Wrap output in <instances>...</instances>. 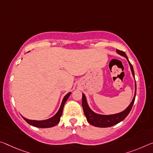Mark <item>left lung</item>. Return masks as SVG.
Listing matches in <instances>:
<instances>
[{
	"label": "left lung",
	"mask_w": 153,
	"mask_h": 153,
	"mask_svg": "<svg viewBox=\"0 0 153 153\" xmlns=\"http://www.w3.org/2000/svg\"><path fill=\"white\" fill-rule=\"evenodd\" d=\"M116 52H117V54L127 59L130 66V69H131V71L133 77L135 79V74H134V71H133V68L132 65L131 64V62H129V59H128L127 56L126 55L125 53L124 52H123V51L116 50ZM135 95H136V82H135V79L134 97H133L131 102L129 106H128L125 110L121 111V112L117 113V114H114L104 115V114H97L92 110L91 108L89 107L88 102H87L85 94L82 93V108H83L84 113L86 117L87 121H88L91 125L97 127H111V126L118 124V123H119L120 122H121V121L124 120L125 118L127 117V115L129 114L130 111L133 107V103H134Z\"/></svg>",
	"instance_id": "8db88e82"
}]
</instances>
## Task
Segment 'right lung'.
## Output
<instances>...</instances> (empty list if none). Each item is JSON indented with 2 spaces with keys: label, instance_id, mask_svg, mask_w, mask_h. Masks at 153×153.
I'll return each instance as SVG.
<instances>
[{
  "label": "right lung",
  "instance_id": "add662e5",
  "mask_svg": "<svg viewBox=\"0 0 153 153\" xmlns=\"http://www.w3.org/2000/svg\"><path fill=\"white\" fill-rule=\"evenodd\" d=\"M71 94V92H69V93H68L64 97V98L62 101L61 105L60 106L59 110H58L56 114L54 116H53L52 117L48 118V119L43 120H30L25 117H24L22 116V118L28 123L29 125H33L34 127H39V128H50V127H54L55 125H56L58 123L60 122V119L62 116V110H63L65 103H66L67 100L68 99V98L69 97L70 94Z\"/></svg>",
  "mask_w": 153,
  "mask_h": 153
}]
</instances>
